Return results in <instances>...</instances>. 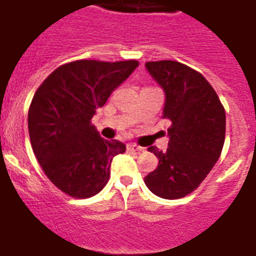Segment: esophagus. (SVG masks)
<instances>
[{
	"label": "esophagus",
	"instance_id": "obj_1",
	"mask_svg": "<svg viewBox=\"0 0 256 256\" xmlns=\"http://www.w3.org/2000/svg\"><path fill=\"white\" fill-rule=\"evenodd\" d=\"M126 148H128V150H130V152H142V150H144L142 146H138V145L136 144H128L126 145Z\"/></svg>",
	"mask_w": 256,
	"mask_h": 256
}]
</instances>
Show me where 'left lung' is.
<instances>
[{"mask_svg":"<svg viewBox=\"0 0 256 256\" xmlns=\"http://www.w3.org/2000/svg\"><path fill=\"white\" fill-rule=\"evenodd\" d=\"M145 67L165 92L162 118L170 128L166 150L148 148L158 166L144 181L153 194L177 200L197 189L220 158L226 114L209 82L193 68L174 60L146 62Z\"/></svg>","mask_w":256,"mask_h":256,"instance_id":"obj_1","label":"left lung"}]
</instances>
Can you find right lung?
<instances>
[{
    "label": "right lung",
    "instance_id": "add662e5",
    "mask_svg": "<svg viewBox=\"0 0 256 256\" xmlns=\"http://www.w3.org/2000/svg\"><path fill=\"white\" fill-rule=\"evenodd\" d=\"M138 66V60H75L36 90L28 115L30 141L44 174L63 193L87 198L107 185L112 160L126 145L100 138L91 118Z\"/></svg>",
    "mask_w": 256,
    "mask_h": 256
}]
</instances>
